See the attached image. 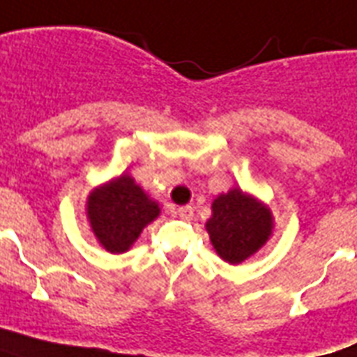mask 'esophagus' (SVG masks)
<instances>
[{"label": "esophagus", "instance_id": "34e87169", "mask_svg": "<svg viewBox=\"0 0 357 357\" xmlns=\"http://www.w3.org/2000/svg\"><path fill=\"white\" fill-rule=\"evenodd\" d=\"M178 215L183 218V220H190V218L195 217V209L190 206H181L178 207Z\"/></svg>", "mask_w": 357, "mask_h": 357}]
</instances>
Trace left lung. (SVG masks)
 <instances>
[{
  "mask_svg": "<svg viewBox=\"0 0 357 357\" xmlns=\"http://www.w3.org/2000/svg\"><path fill=\"white\" fill-rule=\"evenodd\" d=\"M211 211L207 234L218 257L229 265H241L257 254L274 231L271 207L238 187L218 195Z\"/></svg>",
  "mask_w": 357,
  "mask_h": 357,
  "instance_id": "1",
  "label": "left lung"
}]
</instances>
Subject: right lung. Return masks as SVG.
Returning <instances> with one entry per match:
<instances>
[{
  "label": "right lung",
  "instance_id": "1",
  "mask_svg": "<svg viewBox=\"0 0 357 357\" xmlns=\"http://www.w3.org/2000/svg\"><path fill=\"white\" fill-rule=\"evenodd\" d=\"M85 213L100 246L109 254H123L159 217L161 207L123 172L89 192Z\"/></svg>",
  "mask_w": 357,
  "mask_h": 357
}]
</instances>
